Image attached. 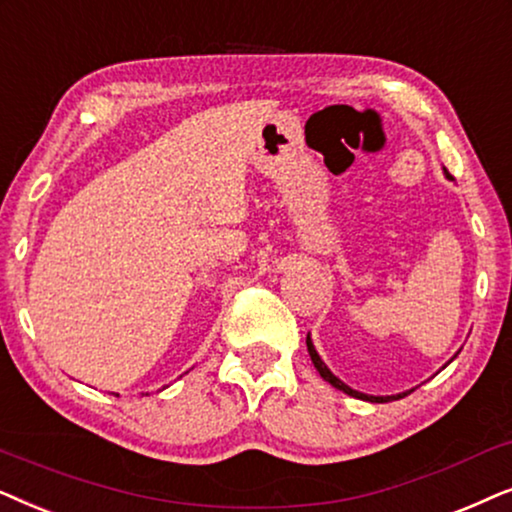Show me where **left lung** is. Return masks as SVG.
<instances>
[{"instance_id":"8db88e82","label":"left lung","mask_w":512,"mask_h":512,"mask_svg":"<svg viewBox=\"0 0 512 512\" xmlns=\"http://www.w3.org/2000/svg\"><path fill=\"white\" fill-rule=\"evenodd\" d=\"M445 175L449 177V180H452V175H449V170L445 168ZM306 349H309V356H311V363H313V367H316L318 370V374L320 377H323L327 384H332L335 388H339V391H344L346 395H351V398H360V400H367V403H391V400H398V398H403V395H407V393H398V395H367V393H360V391H356V388H351V386H346L342 379H337L335 374H332L330 370H327V365L323 363V360H320V356H318V351H316V346H313V342H311V337L306 335Z\"/></svg>"}]
</instances>
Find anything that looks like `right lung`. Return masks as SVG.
I'll return each instance as SVG.
<instances>
[{
  "instance_id": "1",
  "label": "right lung",
  "mask_w": 512,
  "mask_h": 512,
  "mask_svg": "<svg viewBox=\"0 0 512 512\" xmlns=\"http://www.w3.org/2000/svg\"><path fill=\"white\" fill-rule=\"evenodd\" d=\"M117 395H119V393H117Z\"/></svg>"
}]
</instances>
